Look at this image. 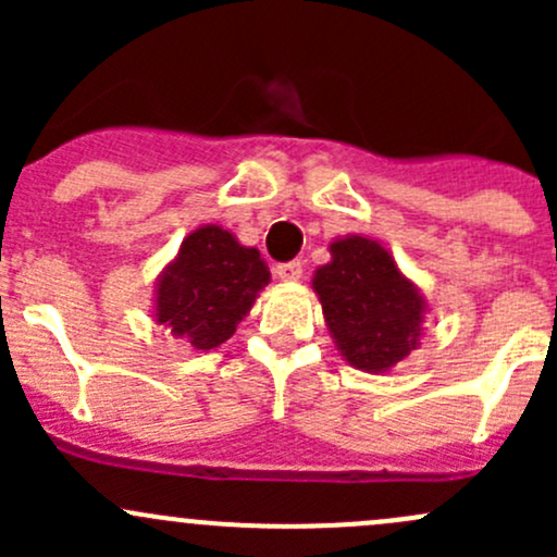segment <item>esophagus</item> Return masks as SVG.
I'll use <instances>...</instances> for the list:
<instances>
[{
	"label": "esophagus",
	"mask_w": 557,
	"mask_h": 557,
	"mask_svg": "<svg viewBox=\"0 0 557 557\" xmlns=\"http://www.w3.org/2000/svg\"><path fill=\"white\" fill-rule=\"evenodd\" d=\"M274 274H277L280 280H285V283H296V280H301V274H305V263L301 261L277 263V267H274Z\"/></svg>",
	"instance_id": "esophagus-1"
}]
</instances>
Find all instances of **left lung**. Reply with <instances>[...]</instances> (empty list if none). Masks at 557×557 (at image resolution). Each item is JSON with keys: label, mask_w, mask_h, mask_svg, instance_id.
Segmentation results:
<instances>
[{"label": "left lung", "mask_w": 557, "mask_h": 557, "mask_svg": "<svg viewBox=\"0 0 557 557\" xmlns=\"http://www.w3.org/2000/svg\"><path fill=\"white\" fill-rule=\"evenodd\" d=\"M329 250L331 261L314 269L312 288L336 350L361 372H391L418 350L429 310L423 294L377 239L350 234Z\"/></svg>", "instance_id": "left-lung-1"}]
</instances>
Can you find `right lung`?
<instances>
[{"instance_id": "right-lung-1", "label": "right lung", "mask_w": 557, "mask_h": 557, "mask_svg": "<svg viewBox=\"0 0 557 557\" xmlns=\"http://www.w3.org/2000/svg\"><path fill=\"white\" fill-rule=\"evenodd\" d=\"M269 280L256 247L239 245L232 232L207 223L183 239L159 274L153 318L185 347L207 352L232 339Z\"/></svg>"}]
</instances>
